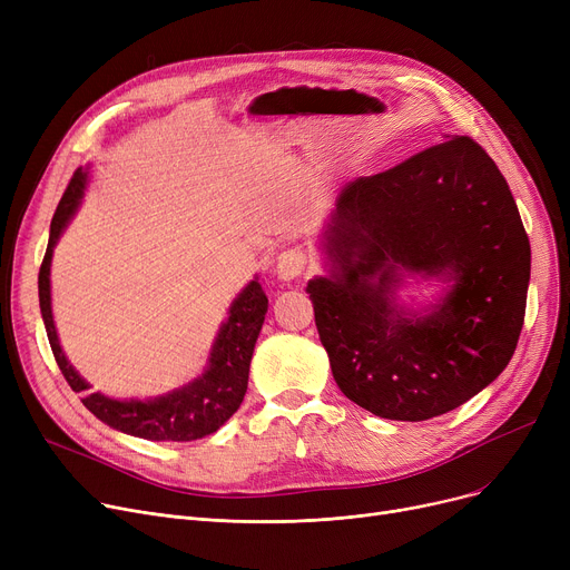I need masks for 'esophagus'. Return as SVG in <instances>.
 <instances>
[{"mask_svg":"<svg viewBox=\"0 0 570 570\" xmlns=\"http://www.w3.org/2000/svg\"><path fill=\"white\" fill-rule=\"evenodd\" d=\"M305 267H307V256L301 249H286L277 256L275 277L279 282H293L305 273Z\"/></svg>","mask_w":570,"mask_h":570,"instance_id":"esophagus-1","label":"esophagus"}]
</instances>
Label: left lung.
Listing matches in <instances>:
<instances>
[{"instance_id": "left-lung-1", "label": "left lung", "mask_w": 570, "mask_h": 570, "mask_svg": "<svg viewBox=\"0 0 570 570\" xmlns=\"http://www.w3.org/2000/svg\"><path fill=\"white\" fill-rule=\"evenodd\" d=\"M307 284L340 391L387 421L462 406L511 363L524 323L531 247L497 164L445 136L335 200ZM404 276L439 281L434 306L396 303Z\"/></svg>"}]
</instances>
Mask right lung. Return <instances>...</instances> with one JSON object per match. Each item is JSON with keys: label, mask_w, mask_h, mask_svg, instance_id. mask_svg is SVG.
I'll use <instances>...</instances> for the list:
<instances>
[{"label": "right lung", "mask_w": 570, "mask_h": 570, "mask_svg": "<svg viewBox=\"0 0 570 570\" xmlns=\"http://www.w3.org/2000/svg\"><path fill=\"white\" fill-rule=\"evenodd\" d=\"M87 183L89 168H78L55 209L48 249L39 269V305L59 370H62L73 391L82 395V404L101 423L117 432L147 441H196L217 432L239 409L247 393L252 355L267 312V297L258 284V277L237 293L228 309V318L222 323L213 351H209L207 367L194 381L149 400H115L101 393H87L89 383L73 370L62 346H59L50 297L52 249L73 219Z\"/></svg>", "instance_id": "1"}]
</instances>
